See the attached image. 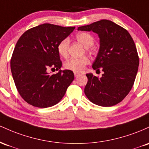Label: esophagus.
<instances>
[{"label":"esophagus","instance_id":"34e87169","mask_svg":"<svg viewBox=\"0 0 149 149\" xmlns=\"http://www.w3.org/2000/svg\"><path fill=\"white\" fill-rule=\"evenodd\" d=\"M74 74L75 77H79V75H81V73L77 72H74Z\"/></svg>","mask_w":149,"mask_h":149}]
</instances>
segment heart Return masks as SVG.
Segmentation results:
<instances>
[{
  "label": "heart",
  "instance_id": "1",
  "mask_svg": "<svg viewBox=\"0 0 149 149\" xmlns=\"http://www.w3.org/2000/svg\"><path fill=\"white\" fill-rule=\"evenodd\" d=\"M77 39L81 43L85 48H88L92 46L94 43V38L91 34L86 32L78 33L76 35ZM70 41L68 38H65L58 43L57 50L58 54L61 57H66L68 53ZM89 60L86 57H81L79 58H70L65 63V68L67 70H72L74 72H81L84 69L85 66L88 64Z\"/></svg>",
  "mask_w": 149,
  "mask_h": 149
}]
</instances>
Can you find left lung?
Listing matches in <instances>:
<instances>
[{"mask_svg": "<svg viewBox=\"0 0 149 149\" xmlns=\"http://www.w3.org/2000/svg\"><path fill=\"white\" fill-rule=\"evenodd\" d=\"M77 30L92 31L98 34L100 46L92 68L103 71L101 78L92 73L86 74L88 81L84 88L85 95L98 106L118 104L132 88L139 65L131 35L124 28L107 19L79 26Z\"/></svg>", "mask_w": 149, "mask_h": 149, "instance_id": "left-lung-1", "label": "left lung"}]
</instances>
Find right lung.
Wrapping results in <instances>:
<instances>
[{
  "label": "right lung",
  "instance_id": "right-lung-1",
  "mask_svg": "<svg viewBox=\"0 0 149 149\" xmlns=\"http://www.w3.org/2000/svg\"><path fill=\"white\" fill-rule=\"evenodd\" d=\"M74 28L45 23L25 31L17 42L10 61L12 75L18 92L29 104L42 108L54 106L74 80L72 71L61 70L57 47ZM50 67L59 71L50 75Z\"/></svg>",
  "mask_w": 149,
  "mask_h": 149
}]
</instances>
